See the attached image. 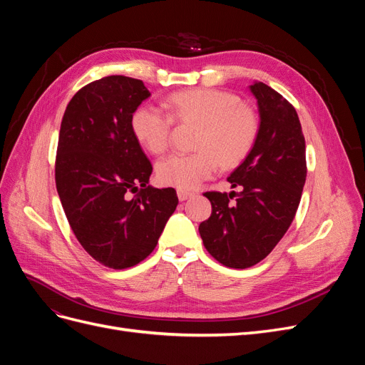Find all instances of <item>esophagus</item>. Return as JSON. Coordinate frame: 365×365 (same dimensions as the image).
I'll return each instance as SVG.
<instances>
[{
	"mask_svg": "<svg viewBox=\"0 0 365 365\" xmlns=\"http://www.w3.org/2000/svg\"><path fill=\"white\" fill-rule=\"evenodd\" d=\"M176 193H178V200H180V201H187V200H189V197L193 196V193L187 192V190H178Z\"/></svg>",
	"mask_w": 365,
	"mask_h": 365,
	"instance_id": "34e87169",
	"label": "esophagus"
}]
</instances>
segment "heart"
Listing matches in <instances>:
<instances>
[{"label":"heart","instance_id":"obj_1","mask_svg":"<svg viewBox=\"0 0 365 365\" xmlns=\"http://www.w3.org/2000/svg\"><path fill=\"white\" fill-rule=\"evenodd\" d=\"M169 113L145 103L130 118L140 145L150 153L169 148L172 118L180 123H197L193 153H172L158 161L161 184L180 190H193L212 176L217 165L236 168L252 150L259 135V117L251 108L240 105L239 97L219 90L200 88L169 96Z\"/></svg>","mask_w":365,"mask_h":365}]
</instances>
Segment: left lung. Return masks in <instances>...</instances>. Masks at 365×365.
I'll return each mask as SVG.
<instances>
[{
  "mask_svg": "<svg viewBox=\"0 0 365 365\" xmlns=\"http://www.w3.org/2000/svg\"><path fill=\"white\" fill-rule=\"evenodd\" d=\"M260 125L250 155L228 176L237 192H207L212 216L200 225L204 247L228 268L263 260L288 231L306 181V145L295 108L254 82Z\"/></svg>",
  "mask_w": 365,
  "mask_h": 365,
  "instance_id": "8db88e82",
  "label": "left lung"
}]
</instances>
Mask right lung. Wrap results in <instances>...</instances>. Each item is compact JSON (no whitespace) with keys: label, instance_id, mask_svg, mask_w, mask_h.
Segmentation results:
<instances>
[{"label":"right lung","instance_id":"obj_1","mask_svg":"<svg viewBox=\"0 0 365 365\" xmlns=\"http://www.w3.org/2000/svg\"><path fill=\"white\" fill-rule=\"evenodd\" d=\"M149 96L138 79L108 76L73 96L61 123L54 172L65 216L85 251L113 269L145 260L178 205L172 187L149 185L152 164L130 126Z\"/></svg>","mask_w":365,"mask_h":365}]
</instances>
